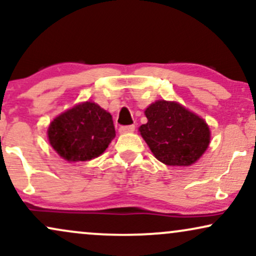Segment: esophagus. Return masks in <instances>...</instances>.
<instances>
[{
    "label": "esophagus",
    "mask_w": 256,
    "mask_h": 256,
    "mask_svg": "<svg viewBox=\"0 0 256 256\" xmlns=\"http://www.w3.org/2000/svg\"><path fill=\"white\" fill-rule=\"evenodd\" d=\"M134 125H128V126H120L119 132L120 134H128V132H134Z\"/></svg>",
    "instance_id": "esophagus-1"
}]
</instances>
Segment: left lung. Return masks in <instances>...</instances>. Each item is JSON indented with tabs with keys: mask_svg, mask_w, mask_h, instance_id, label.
Returning a JSON list of instances; mask_svg holds the SVG:
<instances>
[{
	"mask_svg": "<svg viewBox=\"0 0 256 256\" xmlns=\"http://www.w3.org/2000/svg\"><path fill=\"white\" fill-rule=\"evenodd\" d=\"M144 113L148 122L140 128V136L164 164L188 167L208 149L211 138L208 125L180 104L158 100Z\"/></svg>",
	"mask_w": 256,
	"mask_h": 256,
	"instance_id": "1",
	"label": "left lung"
}]
</instances>
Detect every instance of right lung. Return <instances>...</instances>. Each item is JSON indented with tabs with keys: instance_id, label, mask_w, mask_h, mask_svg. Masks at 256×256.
<instances>
[{
	"instance_id": "add662e5",
	"label": "right lung",
	"mask_w": 256,
	"mask_h": 256,
	"mask_svg": "<svg viewBox=\"0 0 256 256\" xmlns=\"http://www.w3.org/2000/svg\"><path fill=\"white\" fill-rule=\"evenodd\" d=\"M48 137L54 152L66 161H89L108 148L116 130L108 112L86 101L52 120Z\"/></svg>"
}]
</instances>
